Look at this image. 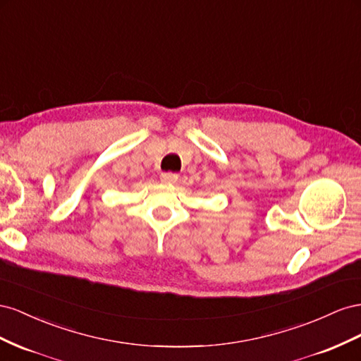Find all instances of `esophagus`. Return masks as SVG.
Masks as SVG:
<instances>
[{
    "mask_svg": "<svg viewBox=\"0 0 361 361\" xmlns=\"http://www.w3.org/2000/svg\"><path fill=\"white\" fill-rule=\"evenodd\" d=\"M177 180H178V175H177V173L163 172V173L160 175V181L164 183V184H173Z\"/></svg>",
    "mask_w": 361,
    "mask_h": 361,
    "instance_id": "1",
    "label": "esophagus"
}]
</instances>
